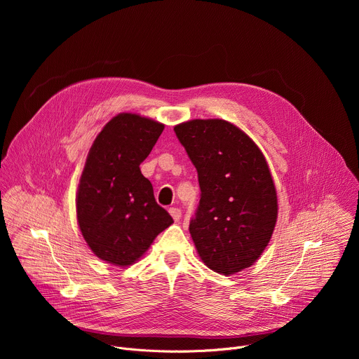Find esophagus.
Segmentation results:
<instances>
[{"instance_id": "obj_1", "label": "esophagus", "mask_w": 359, "mask_h": 359, "mask_svg": "<svg viewBox=\"0 0 359 359\" xmlns=\"http://www.w3.org/2000/svg\"><path fill=\"white\" fill-rule=\"evenodd\" d=\"M169 213H170V216L173 217V220H175V222H179V220H180V217H182V212H180V209H177V208H172V209H169Z\"/></svg>"}]
</instances>
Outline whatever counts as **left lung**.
<instances>
[{
  "label": "left lung",
  "mask_w": 359,
  "mask_h": 359,
  "mask_svg": "<svg viewBox=\"0 0 359 359\" xmlns=\"http://www.w3.org/2000/svg\"><path fill=\"white\" fill-rule=\"evenodd\" d=\"M175 132L197 170L201 194L189 230L201 262L223 276L252 266L278 213L262 150L223 119H193L176 125Z\"/></svg>",
  "instance_id": "8db88e82"
}]
</instances>
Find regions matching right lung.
<instances>
[{
	"mask_svg": "<svg viewBox=\"0 0 359 359\" xmlns=\"http://www.w3.org/2000/svg\"><path fill=\"white\" fill-rule=\"evenodd\" d=\"M163 129L153 119L119 114L88 153L76 193V219L89 248L109 264H133L173 223L139 169Z\"/></svg>",
	"mask_w": 359,
	"mask_h": 359,
	"instance_id": "add662e5",
	"label": "right lung"
}]
</instances>
